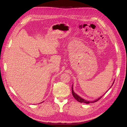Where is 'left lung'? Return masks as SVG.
I'll return each mask as SVG.
<instances>
[{"instance_id": "left-lung-1", "label": "left lung", "mask_w": 127, "mask_h": 127, "mask_svg": "<svg viewBox=\"0 0 127 127\" xmlns=\"http://www.w3.org/2000/svg\"><path fill=\"white\" fill-rule=\"evenodd\" d=\"M114 81L113 82V84H114ZM113 84H112V85H113ZM71 91H72V95L74 96V98H75V99L76 100H77V101H78V102H81V103H87V104H89V103H94V102H97V101H98L99 99H100L102 97V96L105 94V93L107 92H105V93H104V95H102L101 97H99V98H98V99H96V100H94V101H88V100H85V99H83V98H82L81 97H80L79 96H78L77 94H76V93L74 92V91H73V88H72V87H71Z\"/></svg>"}]
</instances>
